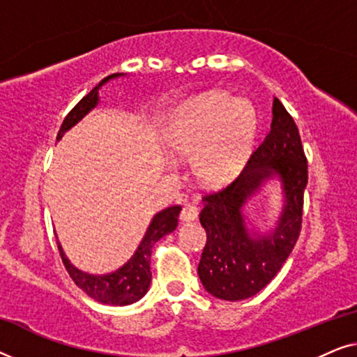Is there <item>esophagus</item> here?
Returning <instances> with one entry per match:
<instances>
[{"label":"esophagus","instance_id":"34e87169","mask_svg":"<svg viewBox=\"0 0 357 357\" xmlns=\"http://www.w3.org/2000/svg\"><path fill=\"white\" fill-rule=\"evenodd\" d=\"M197 218H198V208L192 203L185 204L182 208V213H180V219H182L183 222H190V221H195Z\"/></svg>","mask_w":357,"mask_h":357}]
</instances>
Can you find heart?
Wrapping results in <instances>:
<instances>
[{
	"label": "heart",
	"instance_id": "1",
	"mask_svg": "<svg viewBox=\"0 0 357 357\" xmlns=\"http://www.w3.org/2000/svg\"><path fill=\"white\" fill-rule=\"evenodd\" d=\"M255 133L257 112L248 102L213 92L180 105L165 126L164 141L172 153L193 158L198 180L218 187L241 169Z\"/></svg>",
	"mask_w": 357,
	"mask_h": 357
}]
</instances>
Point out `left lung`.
<instances>
[{
    "instance_id": "1",
    "label": "left lung",
    "mask_w": 357,
    "mask_h": 357,
    "mask_svg": "<svg viewBox=\"0 0 357 357\" xmlns=\"http://www.w3.org/2000/svg\"><path fill=\"white\" fill-rule=\"evenodd\" d=\"M273 174L285 190V208L275 231L248 234L241 208ZM307 158L297 125L280 99H273L271 128L248 158L236 180L203 197L199 222L206 245L198 276L209 294L222 301H243L261 291L291 255L302 227Z\"/></svg>"
}]
</instances>
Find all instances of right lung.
Wrapping results in <instances>:
<instances>
[{
  "instance_id": "obj_1",
  "label": "right lung",
  "mask_w": 357,
  "mask_h": 357,
  "mask_svg": "<svg viewBox=\"0 0 357 357\" xmlns=\"http://www.w3.org/2000/svg\"><path fill=\"white\" fill-rule=\"evenodd\" d=\"M121 75H110L104 77L99 82V86H96L89 94L82 97L77 104L70 110V114L65 116L63 123L60 126V131L56 135V141L61 139V136L66 133L71 126H75L82 116L94 109L99 102V87L114 77H119ZM178 204L169 206L162 209V211L155 214L151 221L148 231L143 241H141L138 250L135 252V255L125 263L123 266L109 275H87L77 270L76 266H73L70 260L63 253V248L60 242L56 241L58 250H60V257L63 265H65L68 275L71 276V280L75 281V284L86 292L87 296L96 299L100 304H109V305H128L133 302L139 301L146 292L149 289L151 282V252H153L154 243L167 236L172 231H175L178 222V214H180Z\"/></svg>"
}]
</instances>
